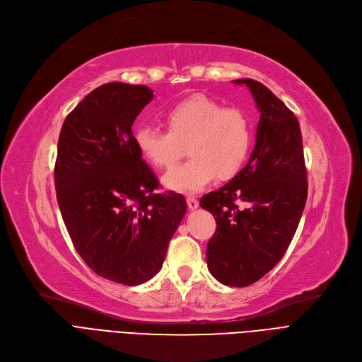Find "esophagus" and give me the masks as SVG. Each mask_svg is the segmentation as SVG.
Wrapping results in <instances>:
<instances>
[{
  "label": "esophagus",
  "mask_w": 362,
  "mask_h": 362,
  "mask_svg": "<svg viewBox=\"0 0 362 362\" xmlns=\"http://www.w3.org/2000/svg\"><path fill=\"white\" fill-rule=\"evenodd\" d=\"M186 202H187V207H189L191 210H195L199 206V202H198V199L195 197H187Z\"/></svg>",
  "instance_id": "34e87169"
}]
</instances>
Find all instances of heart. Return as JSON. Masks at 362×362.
<instances>
[{
    "label": "heart",
    "instance_id": "b5f03b06",
    "mask_svg": "<svg viewBox=\"0 0 362 362\" xmlns=\"http://www.w3.org/2000/svg\"><path fill=\"white\" fill-rule=\"evenodd\" d=\"M165 130L140 125L133 142L142 158L155 168L165 170L185 153L191 158L164 177L167 187L177 192H199L209 183L229 179L243 168L253 130L245 112L225 107L202 94L187 98L164 112Z\"/></svg>",
    "mask_w": 362,
    "mask_h": 362
}]
</instances>
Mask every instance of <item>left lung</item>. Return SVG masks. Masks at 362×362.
I'll return each mask as SVG.
<instances>
[{
	"label": "left lung",
	"instance_id": "obj_1",
	"mask_svg": "<svg viewBox=\"0 0 362 362\" xmlns=\"http://www.w3.org/2000/svg\"><path fill=\"white\" fill-rule=\"evenodd\" d=\"M260 112L256 146L247 165L220 189L204 195L216 218L207 244L211 275L230 287H247L268 274L287 251L308 198L302 133L297 118L262 83L244 78ZM246 204L245 209L238 207Z\"/></svg>",
	"mask_w": 362,
	"mask_h": 362
}]
</instances>
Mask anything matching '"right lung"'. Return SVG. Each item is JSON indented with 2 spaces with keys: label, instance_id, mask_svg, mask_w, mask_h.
Masks as SVG:
<instances>
[{
  "label": "right lung",
  "instance_id": "1",
  "mask_svg": "<svg viewBox=\"0 0 362 362\" xmlns=\"http://www.w3.org/2000/svg\"><path fill=\"white\" fill-rule=\"evenodd\" d=\"M146 86L107 83L88 93L62 125L54 185L69 237L90 269L124 286L158 274L186 213L180 194L139 155L132 125L152 100Z\"/></svg>",
  "mask_w": 362,
  "mask_h": 362
}]
</instances>
